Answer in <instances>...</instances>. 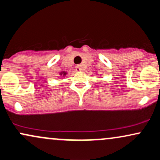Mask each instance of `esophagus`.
<instances>
[{
	"label": "esophagus",
	"instance_id": "obj_1",
	"mask_svg": "<svg viewBox=\"0 0 160 160\" xmlns=\"http://www.w3.org/2000/svg\"><path fill=\"white\" fill-rule=\"evenodd\" d=\"M76 71H82L81 65H77L76 66Z\"/></svg>",
	"mask_w": 160,
	"mask_h": 160
}]
</instances>
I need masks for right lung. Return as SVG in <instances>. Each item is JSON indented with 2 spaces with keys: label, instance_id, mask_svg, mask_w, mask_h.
Instances as JSON below:
<instances>
[{
  "label": "right lung",
  "instance_id": "obj_1",
  "mask_svg": "<svg viewBox=\"0 0 160 160\" xmlns=\"http://www.w3.org/2000/svg\"><path fill=\"white\" fill-rule=\"evenodd\" d=\"M66 74H67V73H65V72H62V73H61V74H63V76H64V75H65Z\"/></svg>",
  "mask_w": 160,
  "mask_h": 160
}]
</instances>
